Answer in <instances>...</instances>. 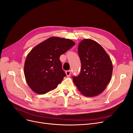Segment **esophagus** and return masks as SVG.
Returning a JSON list of instances; mask_svg holds the SVG:
<instances>
[{
  "mask_svg": "<svg viewBox=\"0 0 133 133\" xmlns=\"http://www.w3.org/2000/svg\"><path fill=\"white\" fill-rule=\"evenodd\" d=\"M66 73V75L67 76V77H69L70 76V75H71V71L70 70H68L65 72Z\"/></svg>",
  "mask_w": 133,
  "mask_h": 133,
  "instance_id": "obj_1",
  "label": "esophagus"
}]
</instances>
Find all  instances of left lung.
<instances>
[{"label": "left lung", "instance_id": "8db88e82", "mask_svg": "<svg viewBox=\"0 0 133 133\" xmlns=\"http://www.w3.org/2000/svg\"><path fill=\"white\" fill-rule=\"evenodd\" d=\"M81 71L73 82L85 97H93L102 93L112 77L113 65L108 54L97 42L86 39L78 47Z\"/></svg>", "mask_w": 133, "mask_h": 133}]
</instances>
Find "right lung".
I'll list each match as a JSON object with an SVG mask.
<instances>
[{
  "label": "right lung",
  "mask_w": 133,
  "mask_h": 133,
  "mask_svg": "<svg viewBox=\"0 0 133 133\" xmlns=\"http://www.w3.org/2000/svg\"><path fill=\"white\" fill-rule=\"evenodd\" d=\"M75 45L71 40L53 36L35 46L26 56L24 74L32 91L44 94L55 89L66 75L60 56Z\"/></svg>",
  "instance_id": "right-lung-1"
}]
</instances>
